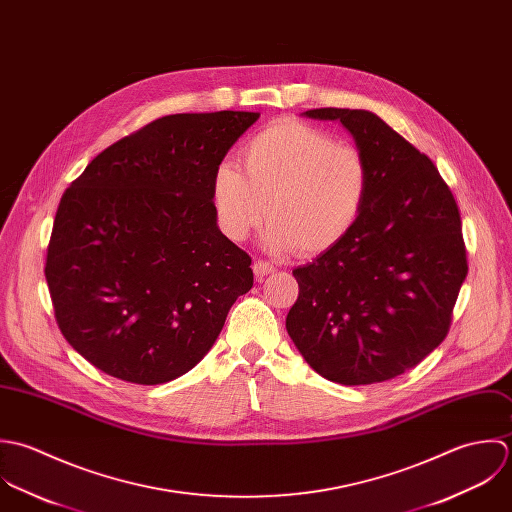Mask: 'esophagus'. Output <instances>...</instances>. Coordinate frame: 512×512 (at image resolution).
<instances>
[{"label":"esophagus","instance_id":"esophagus-1","mask_svg":"<svg viewBox=\"0 0 512 512\" xmlns=\"http://www.w3.org/2000/svg\"><path fill=\"white\" fill-rule=\"evenodd\" d=\"M273 271H275V267H273L269 261H261V259H259V261L253 263V273H255L257 279H263L265 275H271Z\"/></svg>","mask_w":512,"mask_h":512}]
</instances>
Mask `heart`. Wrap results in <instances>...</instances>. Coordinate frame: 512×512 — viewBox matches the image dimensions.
I'll list each match as a JSON object with an SVG mask.
<instances>
[{"mask_svg": "<svg viewBox=\"0 0 512 512\" xmlns=\"http://www.w3.org/2000/svg\"><path fill=\"white\" fill-rule=\"evenodd\" d=\"M241 167L221 162L211 180L219 229L243 241L265 215L273 253H326L358 223L370 192L364 154L307 122L281 118L241 148Z\"/></svg>", "mask_w": 512, "mask_h": 512, "instance_id": "b5f03b06", "label": "heart"}]
</instances>
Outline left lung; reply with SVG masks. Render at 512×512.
<instances>
[{"instance_id": "obj_1", "label": "left lung", "mask_w": 512, "mask_h": 512, "mask_svg": "<svg viewBox=\"0 0 512 512\" xmlns=\"http://www.w3.org/2000/svg\"><path fill=\"white\" fill-rule=\"evenodd\" d=\"M340 120L370 168L350 235L293 271L287 332L322 378L364 386L417 366L449 332L467 277L461 215L435 164L370 110L312 108Z\"/></svg>"}]
</instances>
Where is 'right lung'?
<instances>
[{"mask_svg": "<svg viewBox=\"0 0 512 512\" xmlns=\"http://www.w3.org/2000/svg\"><path fill=\"white\" fill-rule=\"evenodd\" d=\"M259 112L162 116L65 190L45 279L67 342L104 374L156 386L190 372L253 287L217 227L211 180Z\"/></svg>", "mask_w": 512, "mask_h": 512, "instance_id": "obj_1", "label": "right lung"}]
</instances>
